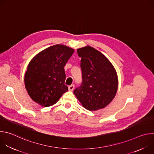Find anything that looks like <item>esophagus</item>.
Returning <instances> with one entry per match:
<instances>
[{"mask_svg":"<svg viewBox=\"0 0 154 154\" xmlns=\"http://www.w3.org/2000/svg\"><path fill=\"white\" fill-rule=\"evenodd\" d=\"M74 87H75V86H74V85H71L69 86L68 89H69V91H73V90L74 89Z\"/></svg>","mask_w":154,"mask_h":154,"instance_id":"34e87169","label":"esophagus"}]
</instances>
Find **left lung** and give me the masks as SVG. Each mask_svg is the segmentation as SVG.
<instances>
[{
  "label": "left lung",
  "mask_w": 154,
  "mask_h": 154,
  "mask_svg": "<svg viewBox=\"0 0 154 154\" xmlns=\"http://www.w3.org/2000/svg\"><path fill=\"white\" fill-rule=\"evenodd\" d=\"M77 51L81 58L83 80L74 94L90 111L103 108L116 96L118 86L116 71L108 58L94 48L87 46Z\"/></svg>",
  "instance_id": "obj_1"
}]
</instances>
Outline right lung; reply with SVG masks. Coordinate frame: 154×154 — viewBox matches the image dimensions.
<instances>
[{"mask_svg": "<svg viewBox=\"0 0 154 154\" xmlns=\"http://www.w3.org/2000/svg\"><path fill=\"white\" fill-rule=\"evenodd\" d=\"M74 50L56 45L38 53L29 63L24 77L31 99L42 106L53 105L68 91L64 84V66Z\"/></svg>", "mask_w": 154, "mask_h": 154, "instance_id": "add662e5", "label": "right lung"}]
</instances>
